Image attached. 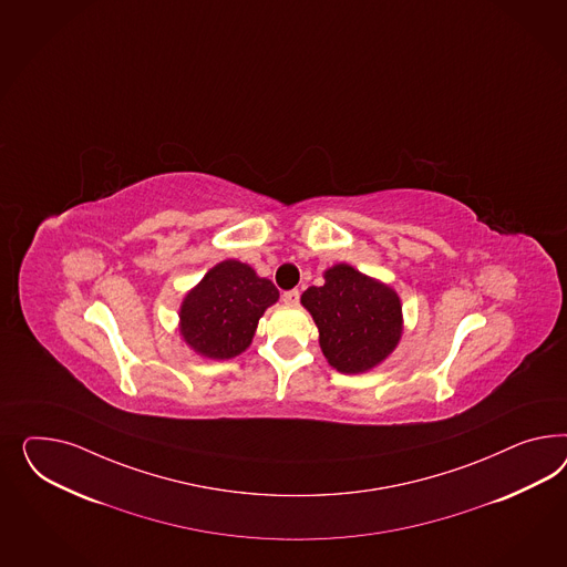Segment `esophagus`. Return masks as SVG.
Returning a JSON list of instances; mask_svg holds the SVG:
<instances>
[{
	"instance_id": "34e87169",
	"label": "esophagus",
	"mask_w": 567,
	"mask_h": 567,
	"mask_svg": "<svg viewBox=\"0 0 567 567\" xmlns=\"http://www.w3.org/2000/svg\"><path fill=\"white\" fill-rule=\"evenodd\" d=\"M281 298H284V302H286L288 307H296V305H298V300H300V291H284V296H281Z\"/></svg>"
}]
</instances>
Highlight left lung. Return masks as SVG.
Segmentation results:
<instances>
[{
	"mask_svg": "<svg viewBox=\"0 0 567 567\" xmlns=\"http://www.w3.org/2000/svg\"><path fill=\"white\" fill-rule=\"evenodd\" d=\"M323 277V286H310L300 302L319 327L327 362L346 374L371 371L402 338L400 296L346 262L333 265Z\"/></svg>",
	"mask_w": 567,
	"mask_h": 567,
	"instance_id": "obj_1",
	"label": "left lung"
}]
</instances>
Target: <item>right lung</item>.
Listing matches in <instances>:
<instances>
[{
    "label": "right lung",
    "instance_id": "right-lung-1",
    "mask_svg": "<svg viewBox=\"0 0 567 567\" xmlns=\"http://www.w3.org/2000/svg\"><path fill=\"white\" fill-rule=\"evenodd\" d=\"M277 298L276 286L257 276L252 267L221 260L182 300L179 333L200 357H238L255 338L262 312Z\"/></svg>",
    "mask_w": 567,
    "mask_h": 567
}]
</instances>
